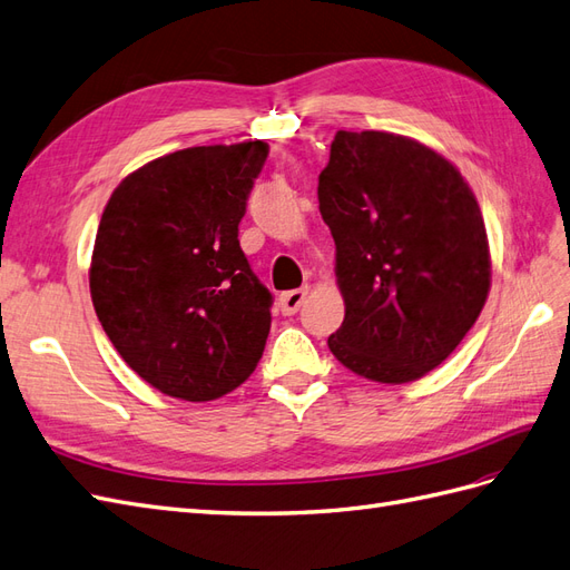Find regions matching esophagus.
<instances>
[{"label":"esophagus","instance_id":"34e87169","mask_svg":"<svg viewBox=\"0 0 570 570\" xmlns=\"http://www.w3.org/2000/svg\"><path fill=\"white\" fill-rule=\"evenodd\" d=\"M305 296H308V286L305 288H294V291H286V294L279 296V308L284 315H294L298 313V308L303 305Z\"/></svg>","mask_w":570,"mask_h":570}]
</instances>
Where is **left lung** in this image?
<instances>
[{"instance_id":"left-lung-1","label":"left lung","mask_w":570,"mask_h":570,"mask_svg":"<svg viewBox=\"0 0 570 570\" xmlns=\"http://www.w3.org/2000/svg\"><path fill=\"white\" fill-rule=\"evenodd\" d=\"M317 199L346 305L330 352L375 383L419 381L455 352L489 296V240L474 193L424 144L340 129Z\"/></svg>"}]
</instances>
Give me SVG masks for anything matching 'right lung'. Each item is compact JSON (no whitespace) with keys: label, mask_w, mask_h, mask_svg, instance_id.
Segmentation results:
<instances>
[{"label":"right lung","mask_w":570,"mask_h":570,"mask_svg":"<svg viewBox=\"0 0 570 570\" xmlns=\"http://www.w3.org/2000/svg\"><path fill=\"white\" fill-rule=\"evenodd\" d=\"M265 141L193 146L115 187L91 257L96 315L118 354L164 395L209 402L255 371L272 294L240 250L238 224Z\"/></svg>","instance_id":"right-lung-1"}]
</instances>
